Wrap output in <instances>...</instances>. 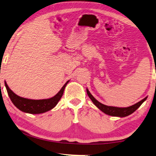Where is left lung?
I'll return each mask as SVG.
<instances>
[{
    "label": "left lung",
    "mask_w": 156,
    "mask_h": 156,
    "mask_svg": "<svg viewBox=\"0 0 156 156\" xmlns=\"http://www.w3.org/2000/svg\"><path fill=\"white\" fill-rule=\"evenodd\" d=\"M86 92H87V94L88 97L90 98V99L92 100V102L94 103V105L96 106L98 109L101 110L102 112H104L106 114H108L109 116H119V117H125L128 116L131 114H133L134 112L136 111L139 107L141 106V105L147 100V97L144 98L143 100H141L136 104L132 105L130 107H111V106H107V105H105L98 102V100L95 99V98L93 96V95L90 94L89 90L86 89Z\"/></svg>",
    "instance_id": "8db88e82"
}]
</instances>
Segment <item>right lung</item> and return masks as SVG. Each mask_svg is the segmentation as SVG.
<instances>
[{
	"instance_id": "obj_1",
	"label": "right lung",
	"mask_w": 156,
	"mask_h": 156,
	"mask_svg": "<svg viewBox=\"0 0 156 156\" xmlns=\"http://www.w3.org/2000/svg\"><path fill=\"white\" fill-rule=\"evenodd\" d=\"M68 82L69 81L65 83L64 86L61 88V89L60 90V91L55 96L49 98V99L44 100H31L21 98L16 95L8 87L5 81V85L9 97L10 98L11 101L15 105V107H17L21 111L26 112V113L37 114L44 113V112L53 109L56 106L61 97L63 96L64 89Z\"/></svg>"
}]
</instances>
